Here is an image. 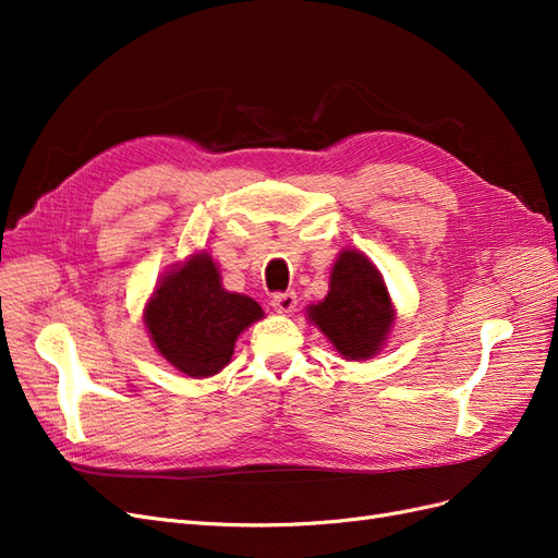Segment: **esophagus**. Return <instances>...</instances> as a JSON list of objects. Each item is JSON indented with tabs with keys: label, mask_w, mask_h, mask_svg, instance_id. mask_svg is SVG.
I'll use <instances>...</instances> for the list:
<instances>
[{
	"label": "esophagus",
	"mask_w": 558,
	"mask_h": 558,
	"mask_svg": "<svg viewBox=\"0 0 558 558\" xmlns=\"http://www.w3.org/2000/svg\"><path fill=\"white\" fill-rule=\"evenodd\" d=\"M272 307H275V312H279V314H291V312L298 307V295H295L293 291H289V293H277V295L272 298Z\"/></svg>",
	"instance_id": "1"
}]
</instances>
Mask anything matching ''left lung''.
Masks as SVG:
<instances>
[{
	"mask_svg": "<svg viewBox=\"0 0 558 558\" xmlns=\"http://www.w3.org/2000/svg\"><path fill=\"white\" fill-rule=\"evenodd\" d=\"M307 318L344 361H369L384 349L396 307L377 265L363 251L344 248L332 263L328 295L307 307Z\"/></svg>",
	"mask_w": 558,
	"mask_h": 558,
	"instance_id": "left-lung-1",
	"label": "left lung"
}]
</instances>
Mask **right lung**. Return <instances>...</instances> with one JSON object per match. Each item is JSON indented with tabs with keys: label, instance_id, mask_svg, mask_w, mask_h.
<instances>
[{
	"label": "right lung",
	"instance_id": "right-lung-1",
	"mask_svg": "<svg viewBox=\"0 0 558 558\" xmlns=\"http://www.w3.org/2000/svg\"><path fill=\"white\" fill-rule=\"evenodd\" d=\"M265 316L256 300L223 289L207 251L191 253L156 283L144 326L160 356L179 373L207 379L230 363L238 337Z\"/></svg>",
	"mask_w": 558,
	"mask_h": 558
}]
</instances>
